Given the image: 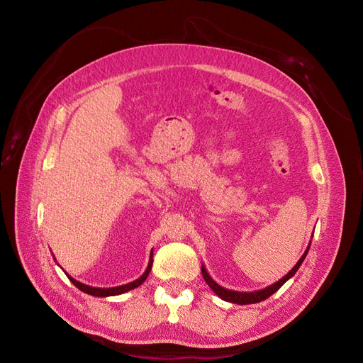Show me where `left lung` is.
<instances>
[{"label": "left lung", "instance_id": "obj_1", "mask_svg": "<svg viewBox=\"0 0 363 363\" xmlns=\"http://www.w3.org/2000/svg\"><path fill=\"white\" fill-rule=\"evenodd\" d=\"M309 248H311V244L307 245V248H306V251H304V255L300 257V260L296 262V265L286 274V276L281 277L279 281L272 283L271 286H268V288H265V289H260V291L239 292V291H232V289H225V288H223V286H219V284H218L211 276H208V272H207V269H206L204 265H201V274H203V277H204L206 283L208 284V286L212 288V291H213L221 300L228 301V303H235V304H255V303H260V301H263V300H267L268 296H271L274 292H277V291L283 286L284 283H286L291 277L295 276V272L298 271V268L301 267L303 260H304L306 256H307V252H309Z\"/></svg>", "mask_w": 363, "mask_h": 363}]
</instances>
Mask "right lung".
<instances>
[{"label": "right lung", "mask_w": 363, "mask_h": 363, "mask_svg": "<svg viewBox=\"0 0 363 363\" xmlns=\"http://www.w3.org/2000/svg\"><path fill=\"white\" fill-rule=\"evenodd\" d=\"M54 260H56V257H54ZM151 267H152V250H151L150 262H148V267H147L145 272L142 274V276H140L139 279H136V280H133V281H130V283H127V284H121V286H115V288H94V286H89V284H84V283H82V281H79V280L72 279V277L69 276V274H67V272H65V274H67L68 279L75 284L77 288H79V289H80L82 292H84V294H89V295H94V296H113V295L125 294V292H128V291H131V289H135V288L140 286V284L147 280L148 274H150V271H151Z\"/></svg>", "instance_id": "1"}]
</instances>
